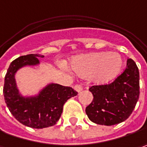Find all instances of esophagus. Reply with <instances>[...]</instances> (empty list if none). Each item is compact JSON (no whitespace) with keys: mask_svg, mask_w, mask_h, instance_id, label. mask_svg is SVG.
<instances>
[{"mask_svg":"<svg viewBox=\"0 0 147 147\" xmlns=\"http://www.w3.org/2000/svg\"><path fill=\"white\" fill-rule=\"evenodd\" d=\"M74 89L77 91V92H80L83 90V86H81L80 84H76V86H74Z\"/></svg>","mask_w":147,"mask_h":147,"instance_id":"1","label":"esophagus"}]
</instances>
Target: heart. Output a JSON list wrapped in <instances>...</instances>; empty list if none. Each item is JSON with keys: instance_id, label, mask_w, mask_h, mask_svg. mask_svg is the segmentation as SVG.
Returning <instances> with one entry per match:
<instances>
[{"instance_id": "b5f03b06", "label": "heart", "mask_w": 147, "mask_h": 147, "mask_svg": "<svg viewBox=\"0 0 147 147\" xmlns=\"http://www.w3.org/2000/svg\"><path fill=\"white\" fill-rule=\"evenodd\" d=\"M124 65L123 58L117 53H94L72 62V69L82 77L93 76L97 84H107L116 78Z\"/></svg>"}]
</instances>
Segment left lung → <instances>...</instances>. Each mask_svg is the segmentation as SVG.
<instances>
[{
    "mask_svg": "<svg viewBox=\"0 0 147 147\" xmlns=\"http://www.w3.org/2000/svg\"><path fill=\"white\" fill-rule=\"evenodd\" d=\"M139 70L129 58L123 71L109 84L92 86L89 90L94 99L86 107L89 119L99 125L111 126L129 118L140 94Z\"/></svg>",
    "mask_w": 147,
    "mask_h": 147,
    "instance_id": "left-lung-1",
    "label": "left lung"
}]
</instances>
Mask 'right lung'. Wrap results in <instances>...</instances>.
<instances>
[{
	"label": "right lung",
	"instance_id": "obj_1",
	"mask_svg": "<svg viewBox=\"0 0 147 147\" xmlns=\"http://www.w3.org/2000/svg\"><path fill=\"white\" fill-rule=\"evenodd\" d=\"M38 54L21 56L10 63L5 76L3 94L6 106L20 123L32 128H44L53 126L61 117L64 104L78 93L71 87L51 84L37 97L24 98L16 88L15 74L26 65H36Z\"/></svg>",
	"mask_w": 147,
	"mask_h": 147
}]
</instances>
